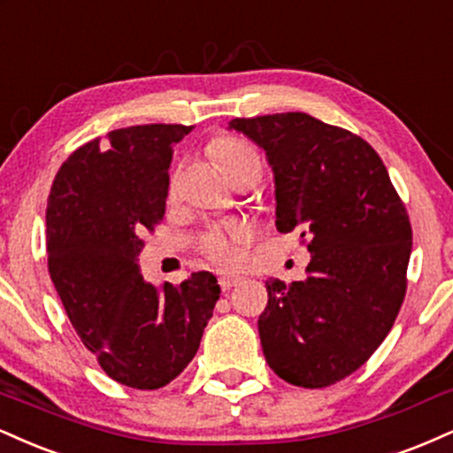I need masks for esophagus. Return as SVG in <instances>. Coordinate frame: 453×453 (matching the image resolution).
Segmentation results:
<instances>
[{
	"mask_svg": "<svg viewBox=\"0 0 453 453\" xmlns=\"http://www.w3.org/2000/svg\"><path fill=\"white\" fill-rule=\"evenodd\" d=\"M242 278L239 275H233V273H218V284H220L222 290H231L233 286H237Z\"/></svg>",
	"mask_w": 453,
	"mask_h": 453,
	"instance_id": "34e87169",
	"label": "esophagus"
}]
</instances>
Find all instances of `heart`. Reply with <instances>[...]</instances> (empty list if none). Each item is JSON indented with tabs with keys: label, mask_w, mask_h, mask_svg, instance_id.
Instances as JSON below:
<instances>
[{
	"label": "heart",
	"mask_w": 453,
	"mask_h": 453,
	"mask_svg": "<svg viewBox=\"0 0 453 453\" xmlns=\"http://www.w3.org/2000/svg\"><path fill=\"white\" fill-rule=\"evenodd\" d=\"M214 152L225 172H231L237 165L258 158V154L237 140H218ZM252 239V228L243 220H225L210 225L199 235V250L207 258L222 267H231L242 258V246Z\"/></svg>",
	"instance_id": "1"
}]
</instances>
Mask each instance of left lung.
<instances>
[{"instance_id":"1","label":"left lung","mask_w":453,"mask_h":453,"mask_svg":"<svg viewBox=\"0 0 453 453\" xmlns=\"http://www.w3.org/2000/svg\"><path fill=\"white\" fill-rule=\"evenodd\" d=\"M267 152L275 226L311 252L307 278L267 281L258 318L281 380L326 388L360 369L395 324L407 290L411 225L380 154L363 137L303 111L233 119Z\"/></svg>"}]
</instances>
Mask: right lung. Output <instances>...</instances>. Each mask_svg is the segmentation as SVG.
Wrapping results in <instances>:
<instances>
[{"instance_id": "add662e5", "label": "right lung", "mask_w": 453, "mask_h": 453, "mask_svg": "<svg viewBox=\"0 0 453 453\" xmlns=\"http://www.w3.org/2000/svg\"><path fill=\"white\" fill-rule=\"evenodd\" d=\"M190 131H110L69 154L48 196V273L69 322L105 375L137 390L182 373L220 296L210 271L157 288L137 267L142 235L165 216L173 146Z\"/></svg>"}]
</instances>
